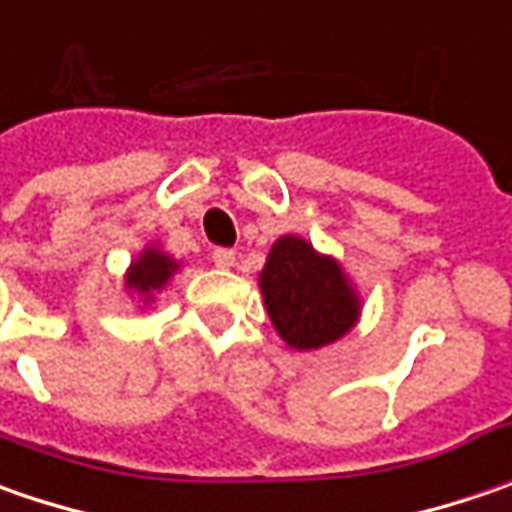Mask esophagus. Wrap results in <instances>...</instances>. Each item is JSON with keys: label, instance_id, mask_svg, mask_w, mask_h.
<instances>
[{"label": "esophagus", "instance_id": "esophagus-1", "mask_svg": "<svg viewBox=\"0 0 512 512\" xmlns=\"http://www.w3.org/2000/svg\"><path fill=\"white\" fill-rule=\"evenodd\" d=\"M233 262H236V253H233L230 247H216V250H213V265L216 267L227 270V267H233Z\"/></svg>", "mask_w": 512, "mask_h": 512}]
</instances>
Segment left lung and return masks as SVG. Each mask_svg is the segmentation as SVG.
I'll return each mask as SVG.
<instances>
[{
    "mask_svg": "<svg viewBox=\"0 0 512 512\" xmlns=\"http://www.w3.org/2000/svg\"><path fill=\"white\" fill-rule=\"evenodd\" d=\"M267 316L296 350L336 342L359 316V299L339 262L319 256L305 239H279L259 276Z\"/></svg>",
    "mask_w": 512,
    "mask_h": 512,
    "instance_id": "left-lung-1",
    "label": "left lung"
}]
</instances>
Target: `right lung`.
I'll list each match as a JSON object with an SVG mask.
<instances>
[{
	"mask_svg": "<svg viewBox=\"0 0 512 512\" xmlns=\"http://www.w3.org/2000/svg\"><path fill=\"white\" fill-rule=\"evenodd\" d=\"M176 267L179 265H176L170 256H165V253H159V250H145V253L136 259V265L130 267L128 287L130 290H136L139 296H145V302H148L150 293L165 285L170 276L176 273Z\"/></svg>",
	"mask_w": 512,
	"mask_h": 512,
	"instance_id": "add662e5",
	"label": "right lung"
}]
</instances>
